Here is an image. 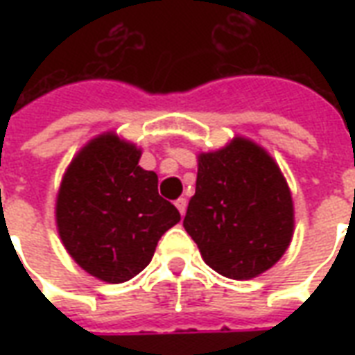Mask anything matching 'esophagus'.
I'll use <instances>...</instances> for the list:
<instances>
[{
    "label": "esophagus",
    "instance_id": "34e87169",
    "mask_svg": "<svg viewBox=\"0 0 355 355\" xmlns=\"http://www.w3.org/2000/svg\"><path fill=\"white\" fill-rule=\"evenodd\" d=\"M175 205H177V209L180 211V215H184L186 207H188V201H186V198H178V200L175 201Z\"/></svg>",
    "mask_w": 355,
    "mask_h": 355
}]
</instances>
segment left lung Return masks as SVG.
Segmentation results:
<instances>
[{
	"label": "left lung",
	"mask_w": 355,
	"mask_h": 355,
	"mask_svg": "<svg viewBox=\"0 0 355 355\" xmlns=\"http://www.w3.org/2000/svg\"><path fill=\"white\" fill-rule=\"evenodd\" d=\"M184 228L203 261L232 279H251L282 259L293 238V200L274 159L236 139L200 155Z\"/></svg>",
	"instance_id": "obj_1"
}]
</instances>
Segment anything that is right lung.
Instances as JSON below:
<instances>
[{
	"label": "right lung",
	"mask_w": 355,
	"mask_h": 355,
	"mask_svg": "<svg viewBox=\"0 0 355 355\" xmlns=\"http://www.w3.org/2000/svg\"><path fill=\"white\" fill-rule=\"evenodd\" d=\"M140 150L102 135L68 167L57 198L66 251L85 272L123 283L142 272L178 209L157 192V175L139 167Z\"/></svg>",
	"instance_id": "right-lung-1"
}]
</instances>
